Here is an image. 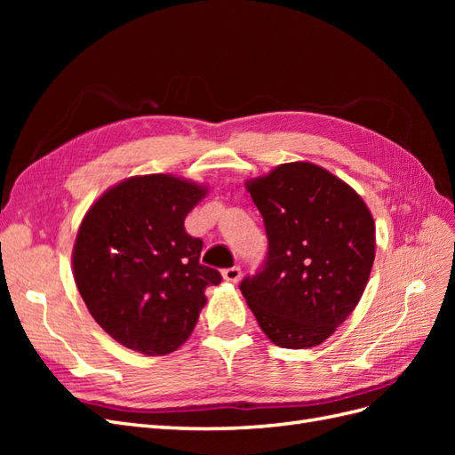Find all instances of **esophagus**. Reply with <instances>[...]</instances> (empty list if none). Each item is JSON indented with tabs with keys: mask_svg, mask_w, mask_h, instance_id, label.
Wrapping results in <instances>:
<instances>
[{
	"mask_svg": "<svg viewBox=\"0 0 455 455\" xmlns=\"http://www.w3.org/2000/svg\"><path fill=\"white\" fill-rule=\"evenodd\" d=\"M222 275L228 283H237L241 279V267H237V266L228 267L222 271Z\"/></svg>",
	"mask_w": 455,
	"mask_h": 455,
	"instance_id": "obj_1",
	"label": "esophagus"
}]
</instances>
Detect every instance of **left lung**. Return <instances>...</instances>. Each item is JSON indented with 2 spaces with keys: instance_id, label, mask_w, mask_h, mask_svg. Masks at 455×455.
Listing matches in <instances>:
<instances>
[{
  "instance_id": "1",
  "label": "left lung",
  "mask_w": 455,
  "mask_h": 455,
  "mask_svg": "<svg viewBox=\"0 0 455 455\" xmlns=\"http://www.w3.org/2000/svg\"><path fill=\"white\" fill-rule=\"evenodd\" d=\"M244 186L269 243L264 267L241 283L246 304L275 346H321L363 298L376 256L374 218L351 186L307 161Z\"/></svg>"
}]
</instances>
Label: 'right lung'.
<instances>
[{"label":"right lung","instance_id":"obj_1","mask_svg":"<svg viewBox=\"0 0 455 455\" xmlns=\"http://www.w3.org/2000/svg\"><path fill=\"white\" fill-rule=\"evenodd\" d=\"M209 188L172 174L131 176L96 199L79 226L72 266L92 319L127 349L167 355L191 336L206 286L203 241L184 220Z\"/></svg>","mask_w":455,"mask_h":455}]
</instances>
